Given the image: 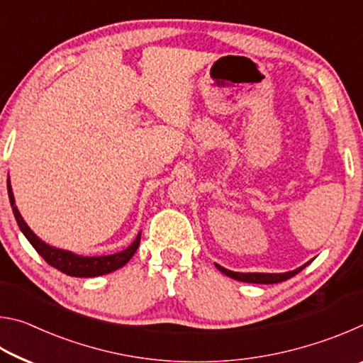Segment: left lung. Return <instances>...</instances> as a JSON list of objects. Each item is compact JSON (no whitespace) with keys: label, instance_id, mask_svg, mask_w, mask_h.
Wrapping results in <instances>:
<instances>
[{"label":"left lung","instance_id":"obj_1","mask_svg":"<svg viewBox=\"0 0 363 363\" xmlns=\"http://www.w3.org/2000/svg\"><path fill=\"white\" fill-rule=\"evenodd\" d=\"M307 264L306 262L303 264V266L294 269V270H290V272H281V274H266V272H233V270H229L225 269L223 266H219V264H214L220 272L225 274L227 277H230L233 280H238V281H245V284H266V285H270V284H280V281H285L288 279H291L296 275L298 272H301Z\"/></svg>","mask_w":363,"mask_h":363}]
</instances>
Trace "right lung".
<instances>
[{
  "instance_id": "1",
  "label": "right lung",
  "mask_w": 363,
  "mask_h": 363,
  "mask_svg": "<svg viewBox=\"0 0 363 363\" xmlns=\"http://www.w3.org/2000/svg\"><path fill=\"white\" fill-rule=\"evenodd\" d=\"M8 194H9L12 213H14V218L17 220V225H19L21 232L26 235L30 245L38 251V255L49 264V266L56 267L57 270H60V272L70 275V277L88 279V277H99V275L113 272V270L125 266V264L134 256V253H136V250L139 247L140 232L138 233V237L134 238V242L130 245V247L125 248L123 251H118V253L106 255V256H82V255H75L73 251H69V250L51 247L49 243L43 242L41 238L36 235L32 229H30L26 220H23L22 214L16 206L14 194H12L9 179H8Z\"/></svg>"
}]
</instances>
